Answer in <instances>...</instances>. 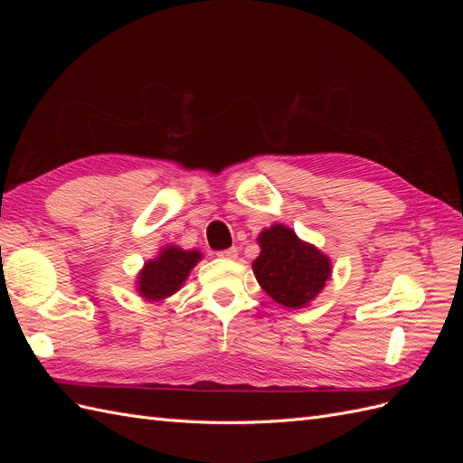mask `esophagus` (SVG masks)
<instances>
[{
    "label": "esophagus",
    "mask_w": 463,
    "mask_h": 463,
    "mask_svg": "<svg viewBox=\"0 0 463 463\" xmlns=\"http://www.w3.org/2000/svg\"><path fill=\"white\" fill-rule=\"evenodd\" d=\"M218 257H222V259H235L237 257V247H230V249L220 250Z\"/></svg>",
    "instance_id": "1"
}]
</instances>
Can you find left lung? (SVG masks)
Segmentation results:
<instances>
[{"label":"left lung","mask_w":463,"mask_h":463,"mask_svg":"<svg viewBox=\"0 0 463 463\" xmlns=\"http://www.w3.org/2000/svg\"><path fill=\"white\" fill-rule=\"evenodd\" d=\"M260 255L253 272L262 289L289 309L309 303L330 278V260L289 228L276 223L259 237Z\"/></svg>","instance_id":"8db88e82"}]
</instances>
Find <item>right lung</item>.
Instances as JSON below:
<instances>
[{"label":"right lung","mask_w":463,"mask_h":463,"mask_svg":"<svg viewBox=\"0 0 463 463\" xmlns=\"http://www.w3.org/2000/svg\"><path fill=\"white\" fill-rule=\"evenodd\" d=\"M199 250L167 247L158 259L145 264V270L138 276V291L150 301L172 296L185 282L189 270L199 262Z\"/></svg>","instance_id":"right-lung-1"}]
</instances>
